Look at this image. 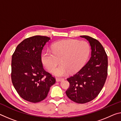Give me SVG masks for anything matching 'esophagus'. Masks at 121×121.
<instances>
[{"mask_svg": "<svg viewBox=\"0 0 121 121\" xmlns=\"http://www.w3.org/2000/svg\"><path fill=\"white\" fill-rule=\"evenodd\" d=\"M64 80V78H56V81L57 82H60V81H62Z\"/></svg>", "mask_w": 121, "mask_h": 121, "instance_id": "1", "label": "esophagus"}]
</instances>
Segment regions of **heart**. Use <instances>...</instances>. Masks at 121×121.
I'll list each match as a JSON object with an SVG mask.
<instances>
[{
	"mask_svg": "<svg viewBox=\"0 0 121 121\" xmlns=\"http://www.w3.org/2000/svg\"><path fill=\"white\" fill-rule=\"evenodd\" d=\"M52 51L46 50L41 53V60L49 72H53L59 63L61 64L54 74L62 76L70 71L73 73L79 70L87 61L90 53V46L87 42L77 40H64L56 42L52 46Z\"/></svg>",
	"mask_w": 121,
	"mask_h": 121,
	"instance_id": "1",
	"label": "heart"
}]
</instances>
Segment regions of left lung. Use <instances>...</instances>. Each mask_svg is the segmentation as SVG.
<instances>
[{"instance_id":"8db88e82","label":"left lung","mask_w":121,"mask_h":121,"mask_svg":"<svg viewBox=\"0 0 121 121\" xmlns=\"http://www.w3.org/2000/svg\"><path fill=\"white\" fill-rule=\"evenodd\" d=\"M80 37L89 43L91 57L77 73L67 78L70 86L66 93L74 102L85 103L97 97L104 85L108 74V57L98 40L87 35Z\"/></svg>"}]
</instances>
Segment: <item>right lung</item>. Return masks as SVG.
<instances>
[{
	"label": "right lung",
	"mask_w": 121,
	"mask_h": 121,
	"mask_svg": "<svg viewBox=\"0 0 121 121\" xmlns=\"http://www.w3.org/2000/svg\"><path fill=\"white\" fill-rule=\"evenodd\" d=\"M51 38L35 35L27 38L17 46L12 55L11 79L20 96L36 103L47 97L55 79L43 68L41 52Z\"/></svg>",
	"instance_id": "1"
}]
</instances>
